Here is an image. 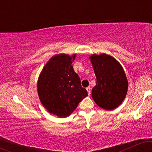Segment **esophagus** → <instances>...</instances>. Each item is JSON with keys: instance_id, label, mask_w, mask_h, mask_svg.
<instances>
[{"instance_id": "obj_1", "label": "esophagus", "mask_w": 152, "mask_h": 152, "mask_svg": "<svg viewBox=\"0 0 152 152\" xmlns=\"http://www.w3.org/2000/svg\"><path fill=\"white\" fill-rule=\"evenodd\" d=\"M91 87H90V86L87 87V88H86L87 92H88V95H90V94H91Z\"/></svg>"}]
</instances>
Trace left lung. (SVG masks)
I'll return each mask as SVG.
<instances>
[{"mask_svg":"<svg viewBox=\"0 0 152 152\" xmlns=\"http://www.w3.org/2000/svg\"><path fill=\"white\" fill-rule=\"evenodd\" d=\"M96 77V86L91 96L99 107L112 110L118 107L126 97L128 81L121 64L107 54L90 56Z\"/></svg>","mask_w":152,"mask_h":152,"instance_id":"8db88e82","label":"left lung"}]
</instances>
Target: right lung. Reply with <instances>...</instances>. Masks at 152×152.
<instances>
[{"mask_svg":"<svg viewBox=\"0 0 152 152\" xmlns=\"http://www.w3.org/2000/svg\"><path fill=\"white\" fill-rule=\"evenodd\" d=\"M76 56L64 53L53 56L38 77V94L41 104L50 114L60 118L71 115L88 96L73 68Z\"/></svg>","mask_w":152,"mask_h":152,"instance_id":"right-lung-1","label":"right lung"}]
</instances>
